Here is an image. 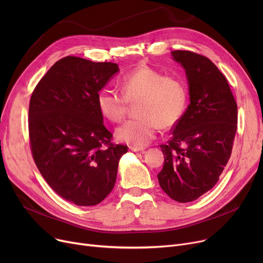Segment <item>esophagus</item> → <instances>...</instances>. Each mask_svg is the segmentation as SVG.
I'll return each mask as SVG.
<instances>
[{"instance_id": "obj_1", "label": "esophagus", "mask_w": 263, "mask_h": 263, "mask_svg": "<svg viewBox=\"0 0 263 263\" xmlns=\"http://www.w3.org/2000/svg\"><path fill=\"white\" fill-rule=\"evenodd\" d=\"M129 149H130V151H132V153H139V151L140 153H143L144 151L143 148H136V147H130Z\"/></svg>"}]
</instances>
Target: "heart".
<instances>
[{"instance_id": "b5f03b06", "label": "heart", "mask_w": 263, "mask_h": 263, "mask_svg": "<svg viewBox=\"0 0 263 263\" xmlns=\"http://www.w3.org/2000/svg\"><path fill=\"white\" fill-rule=\"evenodd\" d=\"M121 92L102 88L97 96L101 114L113 122L127 115L129 104L139 116L116 130V139L131 147L143 148L155 139L159 126L170 129L180 121L187 105V89L182 80L165 77L149 66H140L120 79Z\"/></svg>"}]
</instances>
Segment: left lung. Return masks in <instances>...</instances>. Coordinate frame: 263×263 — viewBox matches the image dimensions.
Masks as SVG:
<instances>
[{"label":"left lung","instance_id":"left-lung-1","mask_svg":"<svg viewBox=\"0 0 263 263\" xmlns=\"http://www.w3.org/2000/svg\"><path fill=\"white\" fill-rule=\"evenodd\" d=\"M174 61L185 70L190 104L160 145L164 155L158 174L162 190L178 202H190L210 191L231 156L238 106L225 76L203 55L176 50Z\"/></svg>","mask_w":263,"mask_h":263}]
</instances>
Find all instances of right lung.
I'll use <instances>...</instances> for the list:
<instances>
[{"mask_svg":"<svg viewBox=\"0 0 263 263\" xmlns=\"http://www.w3.org/2000/svg\"><path fill=\"white\" fill-rule=\"evenodd\" d=\"M117 64L67 57L35 87L29 107L33 159L47 183L77 205H95L113 190L128 147L110 143L97 96ZM106 147H104V146Z\"/></svg>","mask_w":263,"mask_h":263,"instance_id":"1","label":"right lung"}]
</instances>
